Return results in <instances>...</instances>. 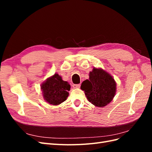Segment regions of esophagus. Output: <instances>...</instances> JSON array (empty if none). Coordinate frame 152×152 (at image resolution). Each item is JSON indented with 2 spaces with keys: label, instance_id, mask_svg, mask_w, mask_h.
Returning a JSON list of instances; mask_svg holds the SVG:
<instances>
[{
  "label": "esophagus",
  "instance_id": "1",
  "mask_svg": "<svg viewBox=\"0 0 152 152\" xmlns=\"http://www.w3.org/2000/svg\"><path fill=\"white\" fill-rule=\"evenodd\" d=\"M80 84H73V87L74 89H77V88H80Z\"/></svg>",
  "mask_w": 152,
  "mask_h": 152
}]
</instances>
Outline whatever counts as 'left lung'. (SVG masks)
Listing matches in <instances>:
<instances>
[{"mask_svg":"<svg viewBox=\"0 0 152 152\" xmlns=\"http://www.w3.org/2000/svg\"><path fill=\"white\" fill-rule=\"evenodd\" d=\"M89 102L98 107H103L112 102L115 95L116 82L112 76L102 68H94L89 73V79L82 83Z\"/></svg>","mask_w":152,"mask_h":152,"instance_id":"8db88e82","label":"left lung"}]
</instances>
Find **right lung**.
Masks as SVG:
<instances>
[{
    "mask_svg": "<svg viewBox=\"0 0 152 152\" xmlns=\"http://www.w3.org/2000/svg\"><path fill=\"white\" fill-rule=\"evenodd\" d=\"M44 99L48 103L58 105L66 99L70 85L62 80L57 73L50 77L41 85Z\"/></svg>",
    "mask_w": 152,
    "mask_h": 152,
    "instance_id": "add662e5",
    "label": "right lung"
}]
</instances>
